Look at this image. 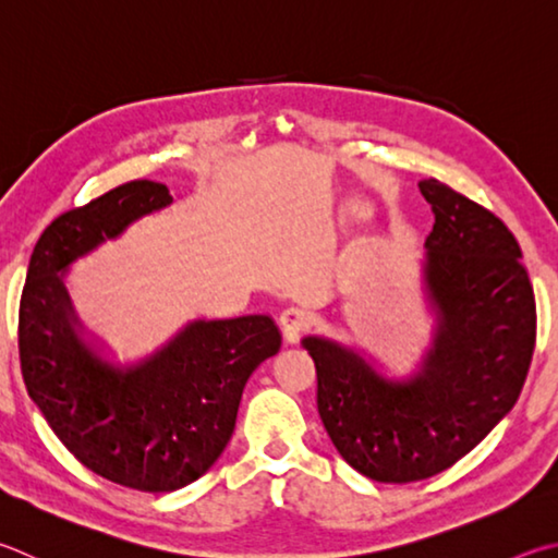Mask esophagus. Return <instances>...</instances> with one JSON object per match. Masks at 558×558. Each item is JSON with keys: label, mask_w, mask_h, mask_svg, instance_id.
<instances>
[{"label": "esophagus", "mask_w": 558, "mask_h": 558, "mask_svg": "<svg viewBox=\"0 0 558 558\" xmlns=\"http://www.w3.org/2000/svg\"><path fill=\"white\" fill-rule=\"evenodd\" d=\"M280 329H282V337H286L288 343H295L300 341L302 333H305L312 327V314L302 307H286L280 312Z\"/></svg>", "instance_id": "34e87169"}]
</instances>
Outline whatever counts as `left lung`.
Listing matches in <instances>:
<instances>
[{
	"label": "left lung",
	"mask_w": 558,
	"mask_h": 558,
	"mask_svg": "<svg viewBox=\"0 0 558 558\" xmlns=\"http://www.w3.org/2000/svg\"><path fill=\"white\" fill-rule=\"evenodd\" d=\"M434 229L422 282L437 317L412 378L390 380L339 341L305 337L317 410L343 461L380 483L447 471L518 402L536 341V305L512 231L473 199L422 180Z\"/></svg>",
	"instance_id": "8db88e82"
}]
</instances>
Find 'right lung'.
Here are the masks:
<instances>
[{"instance_id": "right-lung-1", "label": "right lung", "mask_w": 558, "mask_h": 558, "mask_svg": "<svg viewBox=\"0 0 558 558\" xmlns=\"http://www.w3.org/2000/svg\"><path fill=\"white\" fill-rule=\"evenodd\" d=\"M173 197L134 180L50 221L19 305V361L28 398L75 459L102 478L170 493L205 475L234 434L241 392L280 331L268 314L195 319L154 356L114 366L80 337L65 270Z\"/></svg>"}]
</instances>
